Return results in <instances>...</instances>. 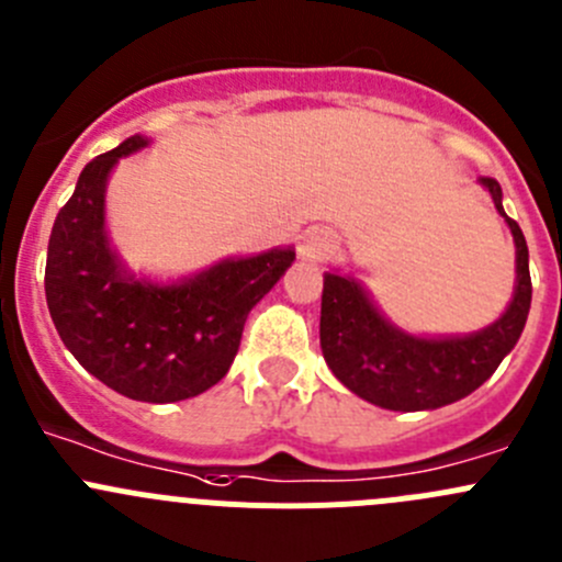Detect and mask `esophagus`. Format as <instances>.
<instances>
[{
  "label": "esophagus",
  "mask_w": 562,
  "mask_h": 562,
  "mask_svg": "<svg viewBox=\"0 0 562 562\" xmlns=\"http://www.w3.org/2000/svg\"><path fill=\"white\" fill-rule=\"evenodd\" d=\"M331 249H334V236L328 234V231L310 228L307 234L302 236V241H299V258L313 260V263H317V260L326 258Z\"/></svg>",
  "instance_id": "obj_1"
}]
</instances>
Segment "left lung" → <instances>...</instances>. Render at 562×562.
Wrapping results in <instances>:
<instances>
[{
    "label": "left lung",
    "instance_id": "obj_1",
    "mask_svg": "<svg viewBox=\"0 0 562 562\" xmlns=\"http://www.w3.org/2000/svg\"><path fill=\"white\" fill-rule=\"evenodd\" d=\"M517 247V282L506 313L473 334L422 337L394 326L356 277L323 274L321 348L345 389L386 411H435L473 394L514 350L530 313V266L522 228L503 212V190L481 176Z\"/></svg>",
    "mask_w": 562,
    "mask_h": 562
}]
</instances>
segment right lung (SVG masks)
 Wrapping results in <instances>:
<instances>
[{"mask_svg":"<svg viewBox=\"0 0 562 562\" xmlns=\"http://www.w3.org/2000/svg\"><path fill=\"white\" fill-rule=\"evenodd\" d=\"M149 144L133 135L78 176L50 228L45 302L83 370L130 400L162 405L223 381L249 310L291 269L296 249L223 258L176 282L135 277L108 239L105 187L122 157Z\"/></svg>","mask_w":562,"mask_h":562,"instance_id":"obj_1","label":"right lung"}]
</instances>
